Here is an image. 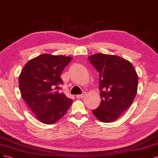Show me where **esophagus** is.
Returning <instances> with one entry per match:
<instances>
[{
    "label": "esophagus",
    "instance_id": "obj_1",
    "mask_svg": "<svg viewBox=\"0 0 158 158\" xmlns=\"http://www.w3.org/2000/svg\"><path fill=\"white\" fill-rule=\"evenodd\" d=\"M86 95V93L83 92L81 94H78L76 96V97H77V98H84Z\"/></svg>",
    "mask_w": 158,
    "mask_h": 158
}]
</instances>
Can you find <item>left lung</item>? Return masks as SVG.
<instances>
[{
	"mask_svg": "<svg viewBox=\"0 0 158 158\" xmlns=\"http://www.w3.org/2000/svg\"><path fill=\"white\" fill-rule=\"evenodd\" d=\"M89 60L99 73L102 101L93 114L104 123H111L133 103L138 88V75L129 61L118 56L96 54Z\"/></svg>",
	"mask_w": 158,
	"mask_h": 158,
	"instance_id": "1",
	"label": "left lung"
}]
</instances>
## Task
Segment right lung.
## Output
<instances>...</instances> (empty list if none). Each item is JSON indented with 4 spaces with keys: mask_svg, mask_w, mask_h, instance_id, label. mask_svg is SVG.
I'll return each instance as SVG.
<instances>
[{
    "mask_svg": "<svg viewBox=\"0 0 158 158\" xmlns=\"http://www.w3.org/2000/svg\"><path fill=\"white\" fill-rule=\"evenodd\" d=\"M72 57L40 55L25 65L19 77L22 97L37 119L53 124L70 108L73 100L59 93L63 85L60 75Z\"/></svg>",
    "mask_w": 158,
    "mask_h": 158,
    "instance_id": "add662e5",
    "label": "right lung"
}]
</instances>
